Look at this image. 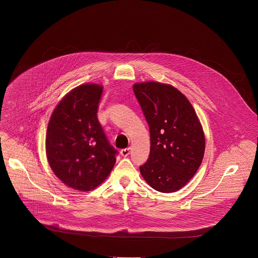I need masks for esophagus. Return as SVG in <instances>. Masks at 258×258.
<instances>
[{
	"label": "esophagus",
	"instance_id": "1",
	"mask_svg": "<svg viewBox=\"0 0 258 258\" xmlns=\"http://www.w3.org/2000/svg\"><path fill=\"white\" fill-rule=\"evenodd\" d=\"M130 150H131V148H124V149H121V151H120V154L123 156V157H126V156H128L129 154H130Z\"/></svg>",
	"mask_w": 258,
	"mask_h": 258
}]
</instances>
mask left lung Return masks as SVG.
<instances>
[{
  "label": "left lung",
  "instance_id": "1",
  "mask_svg": "<svg viewBox=\"0 0 258 258\" xmlns=\"http://www.w3.org/2000/svg\"><path fill=\"white\" fill-rule=\"evenodd\" d=\"M135 96L147 121L151 150L140 172L161 192L182 188L205 154V136L189 101L177 88L159 82L136 83Z\"/></svg>",
  "mask_w": 258,
  "mask_h": 258
}]
</instances>
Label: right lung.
I'll return each instance as SVG.
<instances>
[{
	"instance_id": "add662e5",
	"label": "right lung",
	"mask_w": 258,
	"mask_h": 258,
	"mask_svg": "<svg viewBox=\"0 0 258 258\" xmlns=\"http://www.w3.org/2000/svg\"><path fill=\"white\" fill-rule=\"evenodd\" d=\"M102 86L83 84L59 102L50 117L45 150L50 168L64 184L91 190L109 175L118 151L98 120Z\"/></svg>"
}]
</instances>
